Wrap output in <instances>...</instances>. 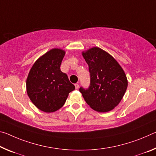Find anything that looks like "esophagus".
I'll list each match as a JSON object with an SVG mask.
<instances>
[{"label": "esophagus", "mask_w": 156, "mask_h": 156, "mask_svg": "<svg viewBox=\"0 0 156 156\" xmlns=\"http://www.w3.org/2000/svg\"><path fill=\"white\" fill-rule=\"evenodd\" d=\"M75 87H76V90H78V89L79 88V85H78V83H76V84H75Z\"/></svg>", "instance_id": "1"}]
</instances>
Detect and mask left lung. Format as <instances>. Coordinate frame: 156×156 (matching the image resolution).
Here are the masks:
<instances>
[{
    "label": "left lung",
    "instance_id": "left-lung-1",
    "mask_svg": "<svg viewBox=\"0 0 156 156\" xmlns=\"http://www.w3.org/2000/svg\"><path fill=\"white\" fill-rule=\"evenodd\" d=\"M83 56L89 66L90 84L80 87L86 103L97 112H106L117 106L126 91L128 81L124 71L113 57L98 47H94Z\"/></svg>",
    "mask_w": 156,
    "mask_h": 156
}]
</instances>
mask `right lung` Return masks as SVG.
I'll return each mask as SVG.
<instances>
[{"label": "right lung", "mask_w": 156, "mask_h": 156, "mask_svg": "<svg viewBox=\"0 0 156 156\" xmlns=\"http://www.w3.org/2000/svg\"><path fill=\"white\" fill-rule=\"evenodd\" d=\"M65 52L53 48L39 58L30 71L27 93L33 104L41 111L53 112L62 107L69 94L75 90L66 73L60 70Z\"/></svg>", "instance_id": "1"}]
</instances>
